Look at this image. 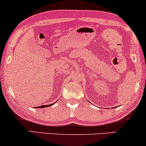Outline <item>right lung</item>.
Listing matches in <instances>:
<instances>
[{
	"instance_id": "1",
	"label": "right lung",
	"mask_w": 146,
	"mask_h": 146,
	"mask_svg": "<svg viewBox=\"0 0 146 146\" xmlns=\"http://www.w3.org/2000/svg\"><path fill=\"white\" fill-rule=\"evenodd\" d=\"M54 103L52 104V105H41V106H39V107H37V108H45V107H50V106L54 105Z\"/></svg>"
}]
</instances>
